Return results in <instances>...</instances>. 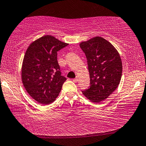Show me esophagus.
<instances>
[{
    "instance_id": "34e87169",
    "label": "esophagus",
    "mask_w": 146,
    "mask_h": 146,
    "mask_svg": "<svg viewBox=\"0 0 146 146\" xmlns=\"http://www.w3.org/2000/svg\"><path fill=\"white\" fill-rule=\"evenodd\" d=\"M73 81L74 82H78V78L76 77L75 78H74L73 80Z\"/></svg>"
}]
</instances>
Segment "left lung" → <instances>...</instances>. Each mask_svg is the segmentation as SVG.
<instances>
[{"instance_id": "8db88e82", "label": "left lung", "mask_w": 146, "mask_h": 146, "mask_svg": "<svg viewBox=\"0 0 146 146\" xmlns=\"http://www.w3.org/2000/svg\"><path fill=\"white\" fill-rule=\"evenodd\" d=\"M88 60L90 88L82 91L90 101L99 103L113 93L120 84L122 73V59L117 49L101 36L80 42Z\"/></svg>"}]
</instances>
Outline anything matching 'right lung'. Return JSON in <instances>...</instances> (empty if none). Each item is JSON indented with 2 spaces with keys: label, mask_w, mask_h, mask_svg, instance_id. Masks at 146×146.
Segmentation results:
<instances>
[{
  "label": "right lung",
  "mask_w": 146,
  "mask_h": 146,
  "mask_svg": "<svg viewBox=\"0 0 146 146\" xmlns=\"http://www.w3.org/2000/svg\"><path fill=\"white\" fill-rule=\"evenodd\" d=\"M68 45L48 35L36 39L27 49L22 66V81L28 93L38 103L53 102L60 93L66 78L61 75L57 51Z\"/></svg>",
  "instance_id": "add662e5"
}]
</instances>
